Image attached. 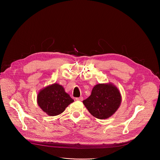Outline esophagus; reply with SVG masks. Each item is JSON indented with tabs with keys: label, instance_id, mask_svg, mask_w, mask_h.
Returning <instances> with one entry per match:
<instances>
[{
	"label": "esophagus",
	"instance_id": "1",
	"mask_svg": "<svg viewBox=\"0 0 160 160\" xmlns=\"http://www.w3.org/2000/svg\"><path fill=\"white\" fill-rule=\"evenodd\" d=\"M77 101H83V97H80V98H77L76 99H75Z\"/></svg>",
	"mask_w": 160,
	"mask_h": 160
}]
</instances>
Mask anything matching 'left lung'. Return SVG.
<instances>
[{"label":"left lung","instance_id":"8db88e82","mask_svg":"<svg viewBox=\"0 0 160 160\" xmlns=\"http://www.w3.org/2000/svg\"><path fill=\"white\" fill-rule=\"evenodd\" d=\"M121 102L120 90L112 83L96 85L91 95L83 101L91 115L101 120L111 117L118 110Z\"/></svg>","mask_w":160,"mask_h":160}]
</instances>
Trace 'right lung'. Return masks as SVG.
Masks as SVG:
<instances>
[{"label":"right lung","mask_w":160,"mask_h":160,"mask_svg":"<svg viewBox=\"0 0 160 160\" xmlns=\"http://www.w3.org/2000/svg\"><path fill=\"white\" fill-rule=\"evenodd\" d=\"M74 101L59 83H53L41 89L37 95V104L51 117L60 115Z\"/></svg>","instance_id":"add662e5"}]
</instances>
